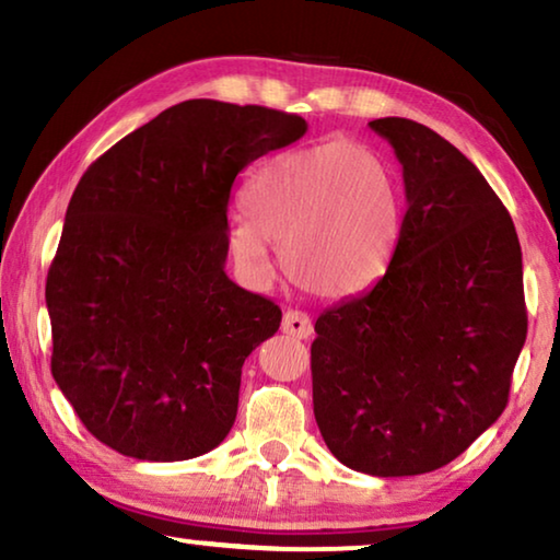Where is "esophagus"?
Listing matches in <instances>:
<instances>
[{
    "label": "esophagus",
    "instance_id": "esophagus-1",
    "mask_svg": "<svg viewBox=\"0 0 560 560\" xmlns=\"http://www.w3.org/2000/svg\"><path fill=\"white\" fill-rule=\"evenodd\" d=\"M281 330L293 338L306 340L311 338V334H314V326H311V318L303 314V311H287L281 320Z\"/></svg>",
    "mask_w": 560,
    "mask_h": 560
}]
</instances>
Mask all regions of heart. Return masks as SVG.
<instances>
[{"mask_svg": "<svg viewBox=\"0 0 560 560\" xmlns=\"http://www.w3.org/2000/svg\"><path fill=\"white\" fill-rule=\"evenodd\" d=\"M230 252L252 287L273 279L271 246L289 279L320 299L371 289L393 267L402 240V189L371 148L328 140L289 150L254 173Z\"/></svg>", "mask_w": 560, "mask_h": 560, "instance_id": "heart-1", "label": "heart"}]
</instances>
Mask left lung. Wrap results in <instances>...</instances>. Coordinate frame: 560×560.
Masks as SVG:
<instances>
[{
	"instance_id": "8db88e82",
	"label": "left lung",
	"mask_w": 560,
	"mask_h": 560,
	"mask_svg": "<svg viewBox=\"0 0 560 560\" xmlns=\"http://www.w3.org/2000/svg\"><path fill=\"white\" fill-rule=\"evenodd\" d=\"M368 126L402 165V240L371 291L318 316L314 415L346 467L412 477L504 412L528 326L524 269L511 214L471 160L422 122Z\"/></svg>"
}]
</instances>
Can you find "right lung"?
Wrapping results in <instances>:
<instances>
[{
    "mask_svg": "<svg viewBox=\"0 0 560 560\" xmlns=\"http://www.w3.org/2000/svg\"><path fill=\"white\" fill-rule=\"evenodd\" d=\"M306 130L293 113L195 98L83 173L46 308L54 381L98 442L183 462L230 434L244 360L281 308L226 277V205L246 165Z\"/></svg>",
    "mask_w": 560,
    "mask_h": 560,
    "instance_id": "obj_1",
    "label": "right lung"
}]
</instances>
